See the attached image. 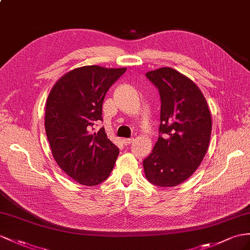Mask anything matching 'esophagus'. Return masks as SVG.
<instances>
[{
	"instance_id": "34e87169",
	"label": "esophagus",
	"mask_w": 250,
	"mask_h": 250,
	"mask_svg": "<svg viewBox=\"0 0 250 250\" xmlns=\"http://www.w3.org/2000/svg\"><path fill=\"white\" fill-rule=\"evenodd\" d=\"M132 142H133L132 138H125V139H123V143L125 146H129L130 144H132Z\"/></svg>"
}]
</instances>
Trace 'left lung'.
<instances>
[{"instance_id": "1", "label": "left lung", "mask_w": 250, "mask_h": 250, "mask_svg": "<svg viewBox=\"0 0 250 250\" xmlns=\"http://www.w3.org/2000/svg\"><path fill=\"white\" fill-rule=\"evenodd\" d=\"M161 95L159 135L145 158L146 177L159 187H174L194 173L209 146L212 119L201 89L171 67L146 74Z\"/></svg>"}]
</instances>
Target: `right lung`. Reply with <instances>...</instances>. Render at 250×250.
<instances>
[{
    "label": "right lung",
    "mask_w": 250,
    "mask_h": 250,
    "mask_svg": "<svg viewBox=\"0 0 250 250\" xmlns=\"http://www.w3.org/2000/svg\"><path fill=\"white\" fill-rule=\"evenodd\" d=\"M126 70L98 65L77 67L64 74L50 89L45 107V131L59 167L83 186H96L110 175L119 150L104 127L102 104L113 83Z\"/></svg>",
    "instance_id": "obj_1"
}]
</instances>
